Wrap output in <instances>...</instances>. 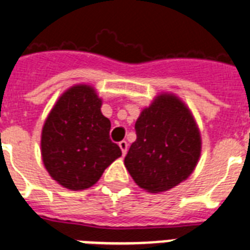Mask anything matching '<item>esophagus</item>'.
<instances>
[{"label": "esophagus", "instance_id": "obj_1", "mask_svg": "<svg viewBox=\"0 0 250 250\" xmlns=\"http://www.w3.org/2000/svg\"><path fill=\"white\" fill-rule=\"evenodd\" d=\"M119 148H121V150H122V154H123V156H125V153H127V149H128V144H127V141H121V143H119Z\"/></svg>", "mask_w": 250, "mask_h": 250}]
</instances>
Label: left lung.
<instances>
[{
  "label": "left lung",
  "instance_id": "left-lung-1",
  "mask_svg": "<svg viewBox=\"0 0 250 250\" xmlns=\"http://www.w3.org/2000/svg\"><path fill=\"white\" fill-rule=\"evenodd\" d=\"M136 141L125 166L137 186L161 193L189 178L201 156V133L186 102L174 93L157 94L135 123Z\"/></svg>",
  "mask_w": 250,
  "mask_h": 250
}]
</instances>
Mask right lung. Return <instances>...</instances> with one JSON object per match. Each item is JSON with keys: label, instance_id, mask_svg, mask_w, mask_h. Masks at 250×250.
Returning <instances> with one entry per match:
<instances>
[{"label": "right lung", "instance_id": "right-lung-1", "mask_svg": "<svg viewBox=\"0 0 250 250\" xmlns=\"http://www.w3.org/2000/svg\"><path fill=\"white\" fill-rule=\"evenodd\" d=\"M94 86L75 84L57 100L41 131V158L48 174L70 190H83L100 180L122 156L110 140L111 123L101 113Z\"/></svg>", "mask_w": 250, "mask_h": 250}]
</instances>
